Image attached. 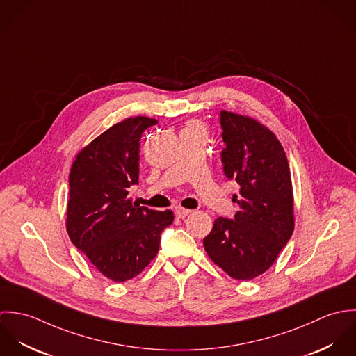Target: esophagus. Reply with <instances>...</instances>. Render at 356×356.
Segmentation results:
<instances>
[{"instance_id":"obj_1","label":"esophagus","mask_w":356,"mask_h":356,"mask_svg":"<svg viewBox=\"0 0 356 356\" xmlns=\"http://www.w3.org/2000/svg\"><path fill=\"white\" fill-rule=\"evenodd\" d=\"M174 212H175V215H177V218H185V216H188L192 211L191 209H186V208H181V207H177L175 209H174Z\"/></svg>"}]
</instances>
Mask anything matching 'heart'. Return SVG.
Wrapping results in <instances>:
<instances>
[{"mask_svg":"<svg viewBox=\"0 0 356 356\" xmlns=\"http://www.w3.org/2000/svg\"><path fill=\"white\" fill-rule=\"evenodd\" d=\"M186 129H197V130H200V127L197 124H189Z\"/></svg>","mask_w":356,"mask_h":356,"instance_id":"b5f03b06","label":"heart"}]
</instances>
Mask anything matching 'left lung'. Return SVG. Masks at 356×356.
<instances>
[{"label": "left lung", "instance_id": "8db88e82", "mask_svg": "<svg viewBox=\"0 0 356 356\" xmlns=\"http://www.w3.org/2000/svg\"><path fill=\"white\" fill-rule=\"evenodd\" d=\"M223 174L240 185L233 219L219 216L203 240L211 260L234 280L263 274L293 233V193L285 151L254 119L220 111Z\"/></svg>", "mask_w": 356, "mask_h": 356}]
</instances>
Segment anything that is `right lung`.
Here are the masks:
<instances>
[{"mask_svg":"<svg viewBox=\"0 0 356 356\" xmlns=\"http://www.w3.org/2000/svg\"><path fill=\"white\" fill-rule=\"evenodd\" d=\"M157 123L145 116L116 123L76 156L70 172L67 232L72 244L106 278L124 282L138 275L159 251L174 215L133 204L138 185L140 140Z\"/></svg>","mask_w":356,"mask_h":356,"instance_id":"right-lung-1","label":"right lung"}]
</instances>
